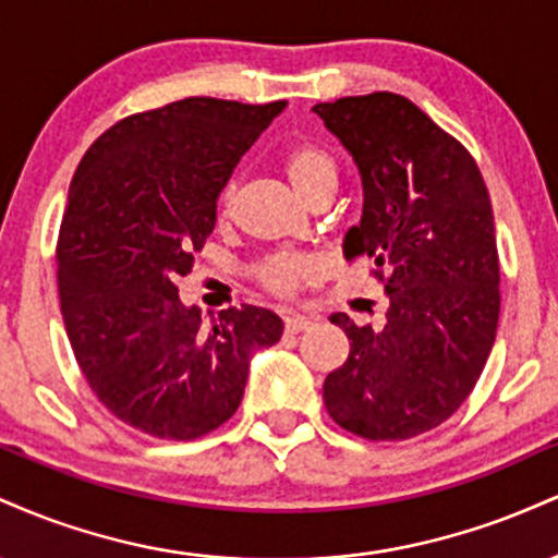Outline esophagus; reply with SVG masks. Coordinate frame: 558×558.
<instances>
[{"label":"esophagus","mask_w":558,"mask_h":558,"mask_svg":"<svg viewBox=\"0 0 558 558\" xmlns=\"http://www.w3.org/2000/svg\"><path fill=\"white\" fill-rule=\"evenodd\" d=\"M310 328H312L310 317H301V315L286 317V332H301V330H310Z\"/></svg>","instance_id":"obj_1"}]
</instances>
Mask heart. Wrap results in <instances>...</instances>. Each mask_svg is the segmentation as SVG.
Instances as JSON below:
<instances>
[{
    "instance_id": "1",
    "label": "heart",
    "mask_w": 558,
    "mask_h": 558,
    "mask_svg": "<svg viewBox=\"0 0 558 558\" xmlns=\"http://www.w3.org/2000/svg\"><path fill=\"white\" fill-rule=\"evenodd\" d=\"M286 175L291 189L310 202L319 191H336L338 183V162L325 146L317 144H301L293 146L286 155ZM235 185L228 183L226 191L220 194V213L228 215L230 204H233ZM259 283L270 288L272 293H293L296 288L310 283L317 275L315 259L304 257V254H272L257 267Z\"/></svg>"
}]
</instances>
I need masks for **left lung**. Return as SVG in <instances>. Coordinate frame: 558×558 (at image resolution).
I'll list each match as a JSON object with an SVG mask.
<instances>
[{"mask_svg": "<svg viewBox=\"0 0 558 558\" xmlns=\"http://www.w3.org/2000/svg\"><path fill=\"white\" fill-rule=\"evenodd\" d=\"M312 110L362 175V220L343 254L373 259L388 293L380 330L330 317L351 351L325 377V407L360 438H414L462 407L496 341L501 278L488 189L470 151L407 96H343Z\"/></svg>", "mask_w": 558, "mask_h": 558, "instance_id": "obj_1", "label": "left lung"}]
</instances>
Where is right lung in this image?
<instances>
[{"label":"right lung","mask_w":558,"mask_h":558,"mask_svg":"<svg viewBox=\"0 0 558 558\" xmlns=\"http://www.w3.org/2000/svg\"><path fill=\"white\" fill-rule=\"evenodd\" d=\"M283 110L189 96L114 123L75 170L57 241L62 319L96 399L141 433L217 430L254 351L283 336V319L248 304L202 328L175 286L213 233L230 172Z\"/></svg>","instance_id":"right-lung-1"}]
</instances>
